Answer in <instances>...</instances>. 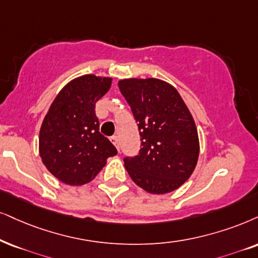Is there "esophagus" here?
<instances>
[{"mask_svg": "<svg viewBox=\"0 0 258 258\" xmlns=\"http://www.w3.org/2000/svg\"><path fill=\"white\" fill-rule=\"evenodd\" d=\"M110 142H112L113 144L115 145V148L119 150V139H118V137H116V136H112V137H110Z\"/></svg>", "mask_w": 258, "mask_h": 258, "instance_id": "34e87169", "label": "esophagus"}]
</instances>
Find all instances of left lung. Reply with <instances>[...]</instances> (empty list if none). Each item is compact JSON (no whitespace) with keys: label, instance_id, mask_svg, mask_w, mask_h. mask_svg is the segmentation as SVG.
<instances>
[{"label":"left lung","instance_id":"left-lung-1","mask_svg":"<svg viewBox=\"0 0 258 258\" xmlns=\"http://www.w3.org/2000/svg\"><path fill=\"white\" fill-rule=\"evenodd\" d=\"M119 89L138 122L139 155L123 159L133 182L151 194L180 188L197 167L195 121L178 91L158 78H126Z\"/></svg>","mask_w":258,"mask_h":258}]
</instances>
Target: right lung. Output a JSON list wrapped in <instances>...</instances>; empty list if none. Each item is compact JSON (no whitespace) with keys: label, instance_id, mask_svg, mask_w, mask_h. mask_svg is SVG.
Listing matches in <instances>:
<instances>
[{"label":"right lung","instance_id":"add662e5","mask_svg":"<svg viewBox=\"0 0 258 258\" xmlns=\"http://www.w3.org/2000/svg\"><path fill=\"white\" fill-rule=\"evenodd\" d=\"M110 77L83 75L61 89L45 115L39 155L54 177L70 185L90 182L115 156V146L99 131L95 103L109 90Z\"/></svg>","mask_w":258,"mask_h":258}]
</instances>
